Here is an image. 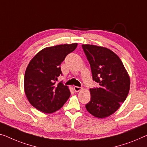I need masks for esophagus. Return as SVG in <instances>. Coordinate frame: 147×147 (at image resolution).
I'll return each instance as SVG.
<instances>
[{"label": "esophagus", "instance_id": "1", "mask_svg": "<svg viewBox=\"0 0 147 147\" xmlns=\"http://www.w3.org/2000/svg\"><path fill=\"white\" fill-rule=\"evenodd\" d=\"M74 91H75V92H79L80 90H82V88L75 86H74Z\"/></svg>", "mask_w": 147, "mask_h": 147}]
</instances>
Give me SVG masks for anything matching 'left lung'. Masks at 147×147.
I'll return each mask as SVG.
<instances>
[{"instance_id": "left-lung-1", "label": "left lung", "mask_w": 147, "mask_h": 147, "mask_svg": "<svg viewBox=\"0 0 147 147\" xmlns=\"http://www.w3.org/2000/svg\"><path fill=\"white\" fill-rule=\"evenodd\" d=\"M91 68L92 79L99 86L90 89L87 111L98 118L113 114L125 100L130 79L119 57L110 49L93 45H82Z\"/></svg>"}]
</instances>
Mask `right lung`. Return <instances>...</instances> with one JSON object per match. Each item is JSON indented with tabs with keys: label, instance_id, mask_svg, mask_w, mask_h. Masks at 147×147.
<instances>
[{
	"label": "right lung",
	"instance_id": "add662e5",
	"mask_svg": "<svg viewBox=\"0 0 147 147\" xmlns=\"http://www.w3.org/2000/svg\"><path fill=\"white\" fill-rule=\"evenodd\" d=\"M77 43L46 47L30 61L26 70L24 90L28 100L35 108L51 113L62 108L71 92L63 82L56 84L62 74L60 65Z\"/></svg>",
	"mask_w": 147,
	"mask_h": 147
}]
</instances>
